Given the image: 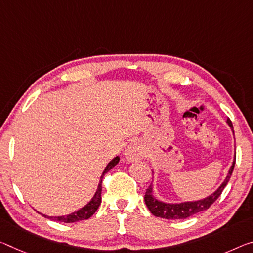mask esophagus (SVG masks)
<instances>
[{"label": "esophagus", "mask_w": 253, "mask_h": 253, "mask_svg": "<svg viewBox=\"0 0 253 253\" xmlns=\"http://www.w3.org/2000/svg\"><path fill=\"white\" fill-rule=\"evenodd\" d=\"M124 156L129 162L138 161V160L144 158V148L139 143H133L127 146L125 152H124Z\"/></svg>", "instance_id": "esophagus-1"}]
</instances>
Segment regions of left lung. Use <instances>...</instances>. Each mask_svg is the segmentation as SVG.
<instances>
[{
	"label": "left lung",
	"mask_w": 253,
	"mask_h": 253,
	"mask_svg": "<svg viewBox=\"0 0 253 253\" xmlns=\"http://www.w3.org/2000/svg\"><path fill=\"white\" fill-rule=\"evenodd\" d=\"M226 124L230 126L232 133H233L234 136V130H233V125H232L231 120L227 119ZM235 166V155L233 159V162H232V166L228 169V172L226 174L224 181L220 183V186L216 189L215 191L211 192V195L206 196L205 198L198 199V200H189V202H181V203H167L163 202V200H160L158 197L154 196V190H153V183L151 184L150 188L146 190L145 192V204L148 210L152 214L156 217H162V218H167V219H184L190 217V216L198 214L200 211H206L207 208H210L211 206V204H214V202L217 199L222 191L224 190V188L230 180L232 172H233Z\"/></svg>",
	"instance_id": "1"
}]
</instances>
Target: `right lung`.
<instances>
[{"label": "right lung", "mask_w": 253, "mask_h": 253, "mask_svg": "<svg viewBox=\"0 0 253 253\" xmlns=\"http://www.w3.org/2000/svg\"><path fill=\"white\" fill-rule=\"evenodd\" d=\"M119 162V156H116L111 160V161L107 164V167L105 168V170H103L101 177H100V181L98 184V188L97 190H95L93 197L90 199V202L86 204V205H84L83 207L80 208V210L73 211V213H71L69 215H63V216H48L45 214H42V213H38L42 214L43 217L46 218H49L51 220H57V222H64V223H75V222H79V220H83V219H87L90 218L92 215H93L95 211L100 206V204H101V190H102V186H101V182H102V179H103V175H105L108 171H110L112 168L115 166H117Z\"/></svg>", "instance_id": "obj_1"}]
</instances>
